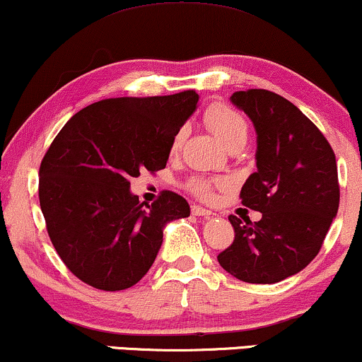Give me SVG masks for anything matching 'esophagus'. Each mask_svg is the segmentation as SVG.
<instances>
[{
	"label": "esophagus",
	"mask_w": 362,
	"mask_h": 362,
	"mask_svg": "<svg viewBox=\"0 0 362 362\" xmlns=\"http://www.w3.org/2000/svg\"><path fill=\"white\" fill-rule=\"evenodd\" d=\"M191 214L197 215V216H210L211 211L206 210V208L199 206V205H193V206H191Z\"/></svg>",
	"instance_id": "obj_1"
}]
</instances>
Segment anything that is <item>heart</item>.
<instances>
[{
    "label": "heart",
    "instance_id": "obj_1",
    "mask_svg": "<svg viewBox=\"0 0 362 362\" xmlns=\"http://www.w3.org/2000/svg\"><path fill=\"white\" fill-rule=\"evenodd\" d=\"M205 123L208 125V129L214 132L225 146L237 137H247V123H245L244 117H242L237 110H233L232 106L225 103H214L208 106L205 112ZM185 139V129H180L174 134V137L171 140V147H169L171 154H177V152L181 151ZM223 181L208 180V177L203 176H194L186 182V188H188L189 193L194 194V197L199 199H205V202L214 199L215 189L223 188Z\"/></svg>",
    "mask_w": 362,
    "mask_h": 362
}]
</instances>
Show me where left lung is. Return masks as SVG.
<instances>
[{
	"mask_svg": "<svg viewBox=\"0 0 362 362\" xmlns=\"http://www.w3.org/2000/svg\"><path fill=\"white\" fill-rule=\"evenodd\" d=\"M230 100L257 132V171L242 186L240 199L262 218L228 216L235 237L216 259L240 281L273 284L320 252L339 210L337 163L324 134L286 98L247 89Z\"/></svg>",
	"mask_w": 362,
	"mask_h": 362,
	"instance_id": "left-lung-1",
	"label": "left lung"
}]
</instances>
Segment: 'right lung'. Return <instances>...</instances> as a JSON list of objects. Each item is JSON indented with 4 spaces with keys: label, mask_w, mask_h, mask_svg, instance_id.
I'll list each match as a JSON object with an SVG mask.
<instances>
[{
    "label": "right lung",
    "mask_w": 362,
    "mask_h": 362,
    "mask_svg": "<svg viewBox=\"0 0 362 362\" xmlns=\"http://www.w3.org/2000/svg\"><path fill=\"white\" fill-rule=\"evenodd\" d=\"M197 103L193 89L108 98L76 113L52 140L38 199L50 242L83 283L103 291L134 286L154 264L164 225L189 215L174 191L144 205L129 188L144 169L165 168L174 134Z\"/></svg>",
    "instance_id": "right-lung-1"
}]
</instances>
